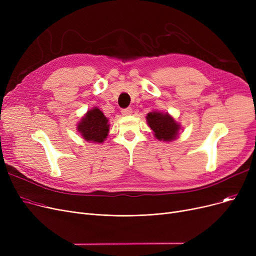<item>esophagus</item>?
Instances as JSON below:
<instances>
[{
    "mask_svg": "<svg viewBox=\"0 0 256 256\" xmlns=\"http://www.w3.org/2000/svg\"><path fill=\"white\" fill-rule=\"evenodd\" d=\"M132 110L130 109V108H126V109H124L122 111H121V114H122L124 116H130L132 115Z\"/></svg>",
    "mask_w": 256,
    "mask_h": 256,
    "instance_id": "34e87169",
    "label": "esophagus"
}]
</instances>
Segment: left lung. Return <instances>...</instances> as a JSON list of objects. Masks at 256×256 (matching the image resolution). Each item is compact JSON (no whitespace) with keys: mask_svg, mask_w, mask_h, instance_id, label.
Instances as JSON below:
<instances>
[{"mask_svg":"<svg viewBox=\"0 0 256 256\" xmlns=\"http://www.w3.org/2000/svg\"><path fill=\"white\" fill-rule=\"evenodd\" d=\"M146 121L158 141H174L178 139L180 130H182L180 124H178L168 112L152 111L147 114Z\"/></svg>","mask_w":256,"mask_h":256,"instance_id":"left-lung-1","label":"left lung"}]
</instances>
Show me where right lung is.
I'll list each match as a JSON object with an SVG mask.
<instances>
[{
  "mask_svg": "<svg viewBox=\"0 0 256 256\" xmlns=\"http://www.w3.org/2000/svg\"><path fill=\"white\" fill-rule=\"evenodd\" d=\"M76 130L87 142L102 143L110 132L109 119L98 106H93L78 121Z\"/></svg>",
  "mask_w": 256,
  "mask_h": 256,
  "instance_id": "1",
  "label": "right lung"
}]
</instances>
